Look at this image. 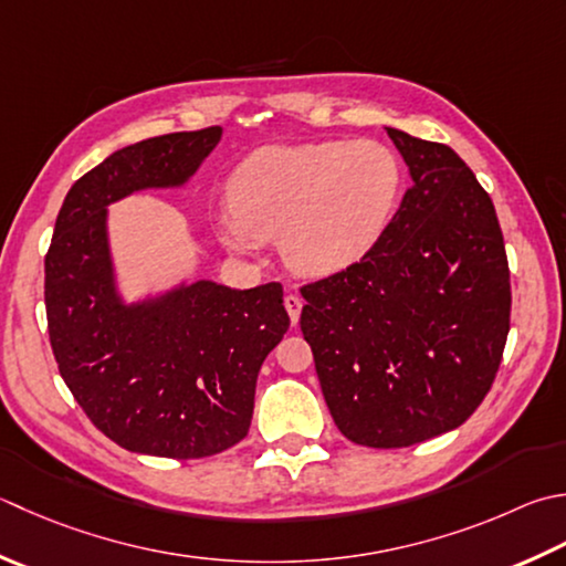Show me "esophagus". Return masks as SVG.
Wrapping results in <instances>:
<instances>
[{
	"mask_svg": "<svg viewBox=\"0 0 566 566\" xmlns=\"http://www.w3.org/2000/svg\"><path fill=\"white\" fill-rule=\"evenodd\" d=\"M302 306H304V302L296 294L284 296V308H286V314H290L292 324H298V316H302Z\"/></svg>",
	"mask_w": 566,
	"mask_h": 566,
	"instance_id": "obj_1",
	"label": "esophagus"
}]
</instances>
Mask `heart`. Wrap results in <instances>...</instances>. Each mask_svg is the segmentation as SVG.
Masks as SVG:
<instances>
[{"label": "heart", "instance_id": "heart-1", "mask_svg": "<svg viewBox=\"0 0 566 566\" xmlns=\"http://www.w3.org/2000/svg\"><path fill=\"white\" fill-rule=\"evenodd\" d=\"M400 191L402 166L385 144H272L232 171L230 208L218 213L216 230L240 254L280 235L296 274L328 276L378 245Z\"/></svg>", "mask_w": 566, "mask_h": 566}]
</instances>
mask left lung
Listing matches in <instances>:
<instances>
[{
	"label": "left lung",
	"instance_id": "left-lung-1",
	"mask_svg": "<svg viewBox=\"0 0 566 566\" xmlns=\"http://www.w3.org/2000/svg\"><path fill=\"white\" fill-rule=\"evenodd\" d=\"M412 186L365 258L306 284L302 334L343 437L400 449L461 427L511 331V272L491 196L457 151L385 127Z\"/></svg>",
	"mask_w": 566,
	"mask_h": 566
}]
</instances>
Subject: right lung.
<instances>
[{"mask_svg": "<svg viewBox=\"0 0 566 566\" xmlns=\"http://www.w3.org/2000/svg\"><path fill=\"white\" fill-rule=\"evenodd\" d=\"M223 129L129 144L81 176L46 254L49 336L61 378L91 422L122 449L203 459L248 434L254 385L290 328L276 282L230 290L186 276L135 298L122 292L109 206L184 188Z\"/></svg>", "mask_w": 566, "mask_h": 566, "instance_id": "obj_1", "label": "right lung"}]
</instances>
